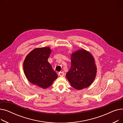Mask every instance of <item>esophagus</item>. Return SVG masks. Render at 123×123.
Segmentation results:
<instances>
[{
	"instance_id": "1",
	"label": "esophagus",
	"mask_w": 123,
	"mask_h": 123,
	"mask_svg": "<svg viewBox=\"0 0 123 123\" xmlns=\"http://www.w3.org/2000/svg\"><path fill=\"white\" fill-rule=\"evenodd\" d=\"M58 74H59V75L60 76H64V73L63 72H60Z\"/></svg>"
}]
</instances>
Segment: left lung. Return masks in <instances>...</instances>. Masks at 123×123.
<instances>
[{
	"label": "left lung",
	"instance_id": "8db88e82",
	"mask_svg": "<svg viewBox=\"0 0 123 123\" xmlns=\"http://www.w3.org/2000/svg\"><path fill=\"white\" fill-rule=\"evenodd\" d=\"M96 67L92 55L85 50L72 54L71 66L66 77L72 87L81 90L89 87L96 77Z\"/></svg>",
	"mask_w": 123,
	"mask_h": 123
}]
</instances>
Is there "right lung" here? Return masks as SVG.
Here are the masks:
<instances>
[{"instance_id": "obj_1", "label": "right lung", "mask_w": 123, "mask_h": 123, "mask_svg": "<svg viewBox=\"0 0 123 123\" xmlns=\"http://www.w3.org/2000/svg\"><path fill=\"white\" fill-rule=\"evenodd\" d=\"M51 51L47 47L36 48L27 55L23 63L24 72L29 81L43 89L50 87L58 76L47 61Z\"/></svg>"}]
</instances>
